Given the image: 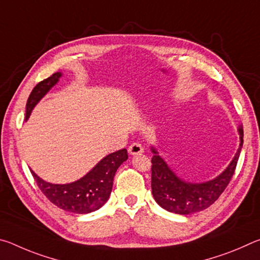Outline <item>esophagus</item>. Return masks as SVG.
<instances>
[{
	"mask_svg": "<svg viewBox=\"0 0 260 260\" xmlns=\"http://www.w3.org/2000/svg\"><path fill=\"white\" fill-rule=\"evenodd\" d=\"M143 151H144L143 147L138 142L131 144L129 148H128V152L131 153V155H139V153H142Z\"/></svg>",
	"mask_w": 260,
	"mask_h": 260,
	"instance_id": "34e87169",
	"label": "esophagus"
}]
</instances>
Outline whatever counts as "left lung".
Listing matches in <instances>:
<instances>
[{
	"instance_id": "left-lung-1",
	"label": "left lung",
	"mask_w": 260,
	"mask_h": 260,
	"mask_svg": "<svg viewBox=\"0 0 260 260\" xmlns=\"http://www.w3.org/2000/svg\"><path fill=\"white\" fill-rule=\"evenodd\" d=\"M240 147L231 164L221 174L210 181L202 183L186 182L180 179L165 160L151 147V189L153 199L162 209L177 214H190L200 212L212 205L219 199L230 183L235 172L242 146H243V128L239 127Z\"/></svg>"
}]
</instances>
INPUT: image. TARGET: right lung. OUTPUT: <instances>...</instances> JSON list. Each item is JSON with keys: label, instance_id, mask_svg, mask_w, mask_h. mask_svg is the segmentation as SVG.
<instances>
[{"label": "right lung", "instance_id": "obj_1", "mask_svg": "<svg viewBox=\"0 0 260 260\" xmlns=\"http://www.w3.org/2000/svg\"><path fill=\"white\" fill-rule=\"evenodd\" d=\"M60 77L61 73L56 72L33 88L26 103V120L35 105L58 82ZM127 158L128 155L126 149L110 153L99 161L85 177L67 184L49 183L38 177L30 169L29 171L43 195L52 204L69 212L85 214L99 210L107 203L112 190L114 174Z\"/></svg>", "mask_w": 260, "mask_h": 260}]
</instances>
